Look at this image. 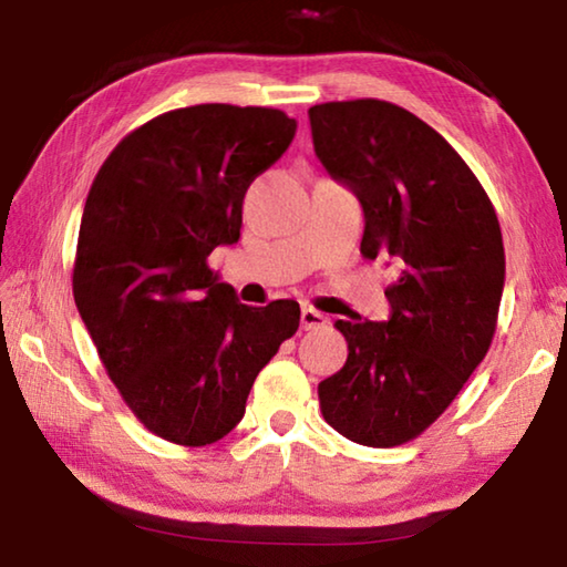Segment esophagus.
<instances>
[{
    "label": "esophagus",
    "mask_w": 567,
    "mask_h": 567,
    "mask_svg": "<svg viewBox=\"0 0 567 567\" xmlns=\"http://www.w3.org/2000/svg\"><path fill=\"white\" fill-rule=\"evenodd\" d=\"M328 322H330L328 315L312 310V307H302V328L305 330H320Z\"/></svg>",
    "instance_id": "34e87169"
}]
</instances>
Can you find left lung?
<instances>
[{
    "label": "left lung",
    "instance_id": "obj_1",
    "mask_svg": "<svg viewBox=\"0 0 567 567\" xmlns=\"http://www.w3.org/2000/svg\"><path fill=\"white\" fill-rule=\"evenodd\" d=\"M315 155L358 195L360 252L392 260L390 320H338L348 362L318 385L352 443L395 447L443 415L491 350L505 285L495 207L443 134L382 100L310 107Z\"/></svg>",
    "mask_w": 567,
    "mask_h": 567
}]
</instances>
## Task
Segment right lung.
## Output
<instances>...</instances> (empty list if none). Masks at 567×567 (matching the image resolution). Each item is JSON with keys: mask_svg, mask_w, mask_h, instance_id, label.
Wrapping results in <instances>:
<instances>
[{"mask_svg": "<svg viewBox=\"0 0 567 567\" xmlns=\"http://www.w3.org/2000/svg\"><path fill=\"white\" fill-rule=\"evenodd\" d=\"M295 130L272 107L172 110L130 132L90 187L76 310L134 417L175 445L223 440L300 328V305H243L207 265L217 245L239 239L247 187Z\"/></svg>", "mask_w": 567, "mask_h": 567, "instance_id": "right-lung-1", "label": "right lung"}]
</instances>
